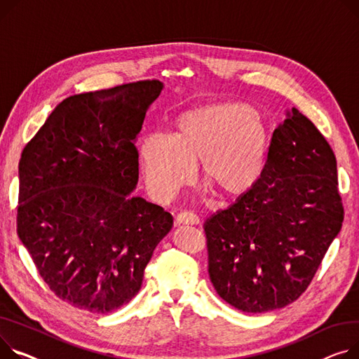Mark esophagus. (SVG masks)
Segmentation results:
<instances>
[{"label":"esophagus","mask_w":359,"mask_h":359,"mask_svg":"<svg viewBox=\"0 0 359 359\" xmlns=\"http://www.w3.org/2000/svg\"><path fill=\"white\" fill-rule=\"evenodd\" d=\"M176 224L177 225H198L199 224V218L192 212L183 210L176 217Z\"/></svg>","instance_id":"obj_1"}]
</instances>
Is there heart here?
<instances>
[{
  "label": "heart",
  "instance_id": "1",
  "mask_svg": "<svg viewBox=\"0 0 359 359\" xmlns=\"http://www.w3.org/2000/svg\"><path fill=\"white\" fill-rule=\"evenodd\" d=\"M269 131L248 104L222 101L180 114L173 137L151 134L140 146V163L151 194L173 196L201 163L202 179L224 198H241L266 170Z\"/></svg>",
  "mask_w": 359,
  "mask_h": 359
}]
</instances>
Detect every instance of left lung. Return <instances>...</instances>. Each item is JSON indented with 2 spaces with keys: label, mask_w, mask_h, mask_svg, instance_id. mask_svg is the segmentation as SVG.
I'll return each mask as SVG.
<instances>
[{
  "label": "left lung",
  "mask_w": 359,
  "mask_h": 359,
  "mask_svg": "<svg viewBox=\"0 0 359 359\" xmlns=\"http://www.w3.org/2000/svg\"><path fill=\"white\" fill-rule=\"evenodd\" d=\"M342 221L337 157L315 124L292 108L273 133L258 184L203 225L215 290L247 313L293 303Z\"/></svg>",
  "instance_id": "1"
}]
</instances>
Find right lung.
Masks as SVG:
<instances>
[{
	"mask_svg": "<svg viewBox=\"0 0 359 359\" xmlns=\"http://www.w3.org/2000/svg\"><path fill=\"white\" fill-rule=\"evenodd\" d=\"M161 90L153 79L69 97L21 154L20 240L50 290L90 313L138 293L173 226L169 212L133 195L135 140Z\"/></svg>",
	"mask_w": 359,
	"mask_h": 359,
	"instance_id": "right-lung-1",
	"label": "right lung"
}]
</instances>
